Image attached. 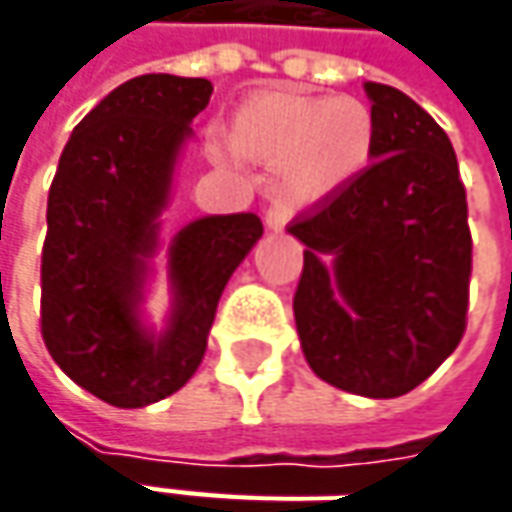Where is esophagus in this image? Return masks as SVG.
Returning <instances> with one entry per match:
<instances>
[{
  "label": "esophagus",
  "mask_w": 512,
  "mask_h": 512,
  "mask_svg": "<svg viewBox=\"0 0 512 512\" xmlns=\"http://www.w3.org/2000/svg\"><path fill=\"white\" fill-rule=\"evenodd\" d=\"M287 222H290V207L279 205V202H276V205H270L265 210L267 230H273V233H282V230L287 227Z\"/></svg>",
  "instance_id": "1"
}]
</instances>
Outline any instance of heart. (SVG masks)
I'll use <instances>...</instances> for the list:
<instances>
[{
	"label": "heart",
	"instance_id": "1",
	"mask_svg": "<svg viewBox=\"0 0 512 512\" xmlns=\"http://www.w3.org/2000/svg\"><path fill=\"white\" fill-rule=\"evenodd\" d=\"M227 139L247 162L276 168L287 202L316 205L339 196L370 165L376 119L359 99L265 90L233 110Z\"/></svg>",
	"mask_w": 512,
	"mask_h": 512
}]
</instances>
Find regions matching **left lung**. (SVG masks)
<instances>
[{"label": "left lung", "mask_w": 512, "mask_h": 512, "mask_svg": "<svg viewBox=\"0 0 512 512\" xmlns=\"http://www.w3.org/2000/svg\"><path fill=\"white\" fill-rule=\"evenodd\" d=\"M373 165L293 233V299L310 370L367 399L410 393L462 342L470 287L467 196L453 145L402 90L364 82Z\"/></svg>", "instance_id": "1"}]
</instances>
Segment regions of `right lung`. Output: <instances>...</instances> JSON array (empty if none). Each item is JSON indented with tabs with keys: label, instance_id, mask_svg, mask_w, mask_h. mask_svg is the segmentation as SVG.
Segmentation results:
<instances>
[{
	"label": "right lung",
	"instance_id": "1",
	"mask_svg": "<svg viewBox=\"0 0 512 512\" xmlns=\"http://www.w3.org/2000/svg\"><path fill=\"white\" fill-rule=\"evenodd\" d=\"M210 93L207 79H128L73 128L50 185L42 339L73 382L113 407H148L185 387L227 279L262 239L256 213L193 219L168 245L165 327L145 322L162 213Z\"/></svg>",
	"mask_w": 512,
	"mask_h": 512
}]
</instances>
